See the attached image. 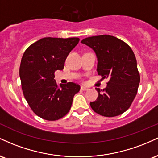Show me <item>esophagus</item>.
Segmentation results:
<instances>
[{
	"mask_svg": "<svg viewBox=\"0 0 158 158\" xmlns=\"http://www.w3.org/2000/svg\"><path fill=\"white\" fill-rule=\"evenodd\" d=\"M81 90H88V88L85 86H81Z\"/></svg>",
	"mask_w": 158,
	"mask_h": 158,
	"instance_id": "esophagus-1",
	"label": "esophagus"
}]
</instances>
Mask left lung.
<instances>
[{
  "label": "left lung",
  "mask_w": 158,
  "mask_h": 158,
  "mask_svg": "<svg viewBox=\"0 0 158 158\" xmlns=\"http://www.w3.org/2000/svg\"><path fill=\"white\" fill-rule=\"evenodd\" d=\"M81 43L94 50L98 74L109 80L105 89L96 88L99 96L90 102V107L104 117L120 115L131 106L139 87L140 78L135 53L126 43L109 35L88 37Z\"/></svg>",
  "instance_id": "1"
}]
</instances>
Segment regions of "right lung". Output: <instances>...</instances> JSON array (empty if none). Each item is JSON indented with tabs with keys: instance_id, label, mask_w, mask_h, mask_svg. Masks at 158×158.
<instances>
[{
	"instance_id": "add662e5",
	"label": "right lung",
	"mask_w": 158,
	"mask_h": 158,
	"mask_svg": "<svg viewBox=\"0 0 158 158\" xmlns=\"http://www.w3.org/2000/svg\"><path fill=\"white\" fill-rule=\"evenodd\" d=\"M79 41V38H43L23 53L19 70L23 93L41 118L53 121L66 115L80 90L73 82L60 84L59 88L54 79L55 71L63 70L67 56Z\"/></svg>"
}]
</instances>
